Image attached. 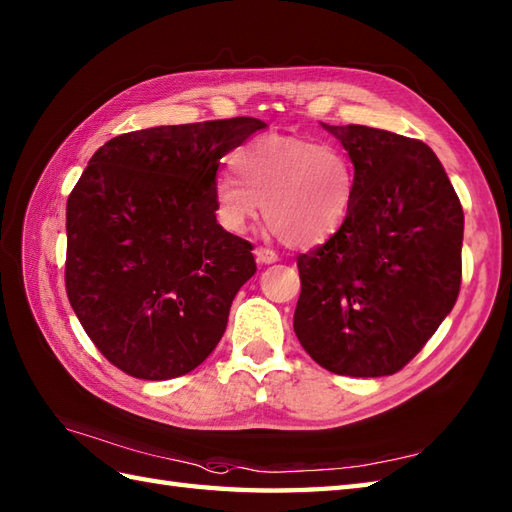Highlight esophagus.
<instances>
[{
    "mask_svg": "<svg viewBox=\"0 0 512 512\" xmlns=\"http://www.w3.org/2000/svg\"><path fill=\"white\" fill-rule=\"evenodd\" d=\"M255 259L259 264H275L277 262V253L273 248H264V246H259V248H255Z\"/></svg>",
    "mask_w": 512,
    "mask_h": 512,
    "instance_id": "esophagus-1",
    "label": "esophagus"
}]
</instances>
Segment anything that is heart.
I'll return each instance as SVG.
<instances>
[{"label":"heart","instance_id":"b5f03b06","mask_svg":"<svg viewBox=\"0 0 512 512\" xmlns=\"http://www.w3.org/2000/svg\"><path fill=\"white\" fill-rule=\"evenodd\" d=\"M231 173L213 180L215 217L228 233H244L259 215L281 242L312 248L341 231L356 195L350 154L334 143L268 132L239 145Z\"/></svg>","mask_w":512,"mask_h":512}]
</instances>
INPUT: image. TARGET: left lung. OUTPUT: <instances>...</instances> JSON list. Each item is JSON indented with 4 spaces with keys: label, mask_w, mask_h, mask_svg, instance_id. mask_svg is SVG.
<instances>
[{
    "label": "left lung",
    "mask_w": 512,
    "mask_h": 512,
    "mask_svg": "<svg viewBox=\"0 0 512 512\" xmlns=\"http://www.w3.org/2000/svg\"><path fill=\"white\" fill-rule=\"evenodd\" d=\"M321 125L350 154L356 195L341 231L297 257L295 334L334 374H396L458 301L462 204L420 140L365 125Z\"/></svg>",
    "instance_id": "8db88e82"
}]
</instances>
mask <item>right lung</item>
<instances>
[{
    "mask_svg": "<svg viewBox=\"0 0 512 512\" xmlns=\"http://www.w3.org/2000/svg\"><path fill=\"white\" fill-rule=\"evenodd\" d=\"M266 123L237 116L121 134L96 151L65 209V290L101 354L143 380L189 374L220 343L255 275L250 242L217 224L222 156Z\"/></svg>",
    "mask_w": 512,
    "mask_h": 512,
    "instance_id": "right-lung-1",
    "label": "right lung"
}]
</instances>
